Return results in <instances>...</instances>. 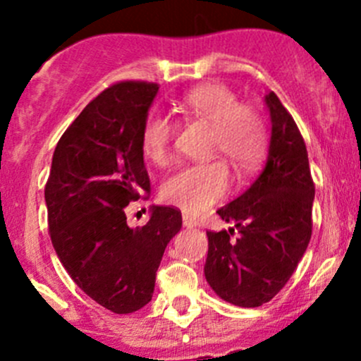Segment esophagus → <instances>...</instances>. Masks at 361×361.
<instances>
[{
    "instance_id": "esophagus-1",
    "label": "esophagus",
    "mask_w": 361,
    "mask_h": 361,
    "mask_svg": "<svg viewBox=\"0 0 361 361\" xmlns=\"http://www.w3.org/2000/svg\"><path fill=\"white\" fill-rule=\"evenodd\" d=\"M183 225H185V227H188V228H194V227H197V225H199V220L195 216H192V214L183 213Z\"/></svg>"
}]
</instances>
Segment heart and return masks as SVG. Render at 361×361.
<instances>
[{
  "instance_id": "obj_1",
  "label": "heart",
  "mask_w": 361,
  "mask_h": 361,
  "mask_svg": "<svg viewBox=\"0 0 361 361\" xmlns=\"http://www.w3.org/2000/svg\"><path fill=\"white\" fill-rule=\"evenodd\" d=\"M181 108L188 116L213 126L211 148L241 173L260 164L267 147V133L260 115L239 103L238 94L220 83L195 87L185 94ZM174 123L162 113H150L141 130V148L150 162L164 166L171 157ZM231 187V173L220 160L183 167L162 185V197L187 213H202L220 201Z\"/></svg>"
}]
</instances>
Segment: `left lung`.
<instances>
[{
	"mask_svg": "<svg viewBox=\"0 0 361 361\" xmlns=\"http://www.w3.org/2000/svg\"><path fill=\"white\" fill-rule=\"evenodd\" d=\"M271 143L264 171L246 192L216 211L234 221L207 232L204 276L225 302L258 307L292 278L312 232L314 183L297 123L274 92L265 96ZM238 235L232 238L233 231Z\"/></svg>",
	"mask_w": 361,
	"mask_h": 361,
	"instance_id": "left-lung-1",
	"label": "left lung"
}]
</instances>
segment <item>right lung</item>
<instances>
[{
  "label": "right lung",
  "mask_w": 361,
  "mask_h": 361,
  "mask_svg": "<svg viewBox=\"0 0 361 361\" xmlns=\"http://www.w3.org/2000/svg\"><path fill=\"white\" fill-rule=\"evenodd\" d=\"M157 92V83L120 82L90 101L57 143L45 187L61 264L116 314L152 300L164 250L181 228L169 206H152L143 227L127 225L126 207L150 192L141 130Z\"/></svg>",
  "instance_id": "right-lung-1"
}]
</instances>
